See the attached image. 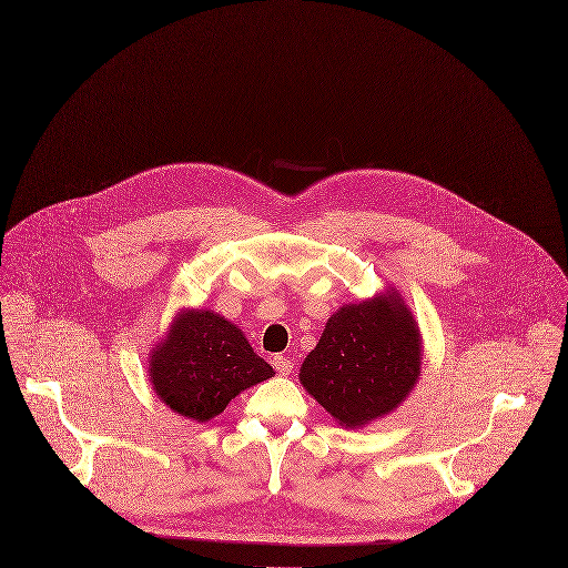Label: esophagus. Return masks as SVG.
Segmentation results:
<instances>
[{"label": "esophagus", "instance_id": "esophagus-1", "mask_svg": "<svg viewBox=\"0 0 568 568\" xmlns=\"http://www.w3.org/2000/svg\"><path fill=\"white\" fill-rule=\"evenodd\" d=\"M274 365H276V372H278V374H283V376H285V374H290V372H292V367H294L292 358H290V356H283V354H281V356H274Z\"/></svg>", "mask_w": 568, "mask_h": 568}]
</instances>
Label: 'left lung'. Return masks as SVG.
<instances>
[{
  "label": "left lung",
  "mask_w": 568,
  "mask_h": 568,
  "mask_svg": "<svg viewBox=\"0 0 568 568\" xmlns=\"http://www.w3.org/2000/svg\"><path fill=\"white\" fill-rule=\"evenodd\" d=\"M422 336L399 296L345 305L303 361V388L345 428L395 410L422 372Z\"/></svg>",
  "instance_id": "left-lung-1"
}]
</instances>
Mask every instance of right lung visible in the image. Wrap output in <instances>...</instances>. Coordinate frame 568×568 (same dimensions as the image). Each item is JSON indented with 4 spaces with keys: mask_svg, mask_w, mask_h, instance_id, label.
<instances>
[{
    "mask_svg": "<svg viewBox=\"0 0 568 568\" xmlns=\"http://www.w3.org/2000/svg\"><path fill=\"white\" fill-rule=\"evenodd\" d=\"M151 384L178 415L207 422L250 386L274 376L243 332L214 312H184L153 349Z\"/></svg>",
    "mask_w": 568,
    "mask_h": 568,
    "instance_id": "add662e5",
    "label": "right lung"
}]
</instances>
